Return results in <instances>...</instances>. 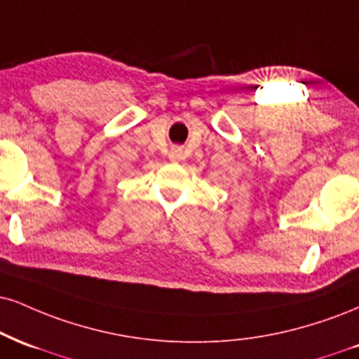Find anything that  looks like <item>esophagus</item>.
Instances as JSON below:
<instances>
[{
  "label": "esophagus",
  "instance_id": "obj_1",
  "mask_svg": "<svg viewBox=\"0 0 359 359\" xmlns=\"http://www.w3.org/2000/svg\"><path fill=\"white\" fill-rule=\"evenodd\" d=\"M179 150H175V152L174 154H172V158H174V161H177V158H179Z\"/></svg>",
  "mask_w": 359,
  "mask_h": 359
}]
</instances>
